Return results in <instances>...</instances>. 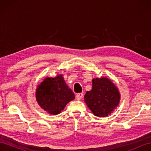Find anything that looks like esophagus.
<instances>
[{
    "mask_svg": "<svg viewBox=\"0 0 151 151\" xmlns=\"http://www.w3.org/2000/svg\"><path fill=\"white\" fill-rule=\"evenodd\" d=\"M82 97H83V93H78L76 95V100H78V101L81 100Z\"/></svg>",
    "mask_w": 151,
    "mask_h": 151,
    "instance_id": "esophagus-1",
    "label": "esophagus"
}]
</instances>
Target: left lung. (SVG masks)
I'll list each match as a JSON object with an SVG mask.
<instances>
[{
    "mask_svg": "<svg viewBox=\"0 0 151 151\" xmlns=\"http://www.w3.org/2000/svg\"><path fill=\"white\" fill-rule=\"evenodd\" d=\"M92 82L91 90L84 95L86 104L95 116H108L119 103L120 93L108 78H96Z\"/></svg>",
    "mask_w": 151,
    "mask_h": 151,
    "instance_id": "1",
    "label": "left lung"
}]
</instances>
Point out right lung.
Listing matches in <instances>:
<instances>
[{
  "instance_id": "obj_1",
  "label": "right lung",
  "mask_w": 151,
  "mask_h": 151,
  "mask_svg": "<svg viewBox=\"0 0 151 151\" xmlns=\"http://www.w3.org/2000/svg\"><path fill=\"white\" fill-rule=\"evenodd\" d=\"M36 97L44 110L49 114L57 115L75 97L65 84L63 76L60 75L54 78H45L37 87Z\"/></svg>"
}]
</instances>
